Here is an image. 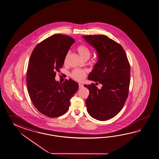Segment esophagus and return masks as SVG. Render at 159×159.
I'll return each instance as SVG.
<instances>
[{"label": "esophagus", "instance_id": "obj_1", "mask_svg": "<svg viewBox=\"0 0 159 159\" xmlns=\"http://www.w3.org/2000/svg\"><path fill=\"white\" fill-rule=\"evenodd\" d=\"M79 89L83 88V85L81 84L80 83H79Z\"/></svg>", "mask_w": 159, "mask_h": 159}]
</instances>
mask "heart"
<instances>
[{"label": "heart", "mask_w": 159, "mask_h": 159, "mask_svg": "<svg viewBox=\"0 0 159 159\" xmlns=\"http://www.w3.org/2000/svg\"><path fill=\"white\" fill-rule=\"evenodd\" d=\"M77 51L79 55L83 59L87 58H89L91 55V52L86 46L84 45L78 46L77 48ZM71 75L72 78L74 79L75 80H76L78 81H81L85 78V73L84 71L76 69L72 71Z\"/></svg>", "instance_id": "heart-1"}]
</instances>
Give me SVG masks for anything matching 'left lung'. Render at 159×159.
I'll return each instance as SVG.
<instances>
[{
  "label": "left lung",
  "instance_id": "left-lung-1",
  "mask_svg": "<svg viewBox=\"0 0 159 159\" xmlns=\"http://www.w3.org/2000/svg\"><path fill=\"white\" fill-rule=\"evenodd\" d=\"M97 52L98 60L88 79L101 84H84L89 91L85 101L87 111L96 120L104 121L116 116L129 94L130 66L122 46L104 35L82 36Z\"/></svg>",
  "mask_w": 159,
  "mask_h": 159
}]
</instances>
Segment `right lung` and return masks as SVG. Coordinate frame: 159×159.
<instances>
[{"mask_svg": "<svg viewBox=\"0 0 159 159\" xmlns=\"http://www.w3.org/2000/svg\"><path fill=\"white\" fill-rule=\"evenodd\" d=\"M75 39L55 34L36 46L29 59L26 85L29 97L40 113L52 118L61 116L68 110L70 99L79 89L71 79L63 83L55 80L66 56Z\"/></svg>", "mask_w": 159, "mask_h": 159, "instance_id": "add662e5", "label": "right lung"}]
</instances>
